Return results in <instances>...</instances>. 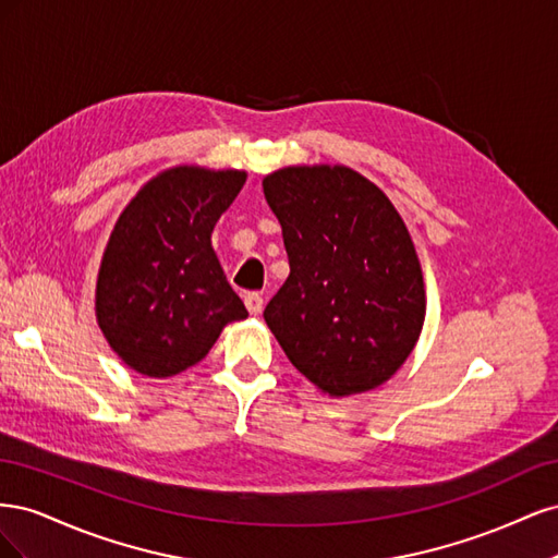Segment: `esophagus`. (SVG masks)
<instances>
[{"instance_id": "34e87169", "label": "esophagus", "mask_w": 558, "mask_h": 558, "mask_svg": "<svg viewBox=\"0 0 558 558\" xmlns=\"http://www.w3.org/2000/svg\"><path fill=\"white\" fill-rule=\"evenodd\" d=\"M244 305L248 310V314H260L265 307V300L260 293H246L244 295Z\"/></svg>"}]
</instances>
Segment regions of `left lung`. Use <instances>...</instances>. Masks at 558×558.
Returning a JSON list of instances; mask_svg holds the SVG:
<instances>
[{"label": "left lung", "instance_id": "left-lung-1", "mask_svg": "<svg viewBox=\"0 0 558 558\" xmlns=\"http://www.w3.org/2000/svg\"><path fill=\"white\" fill-rule=\"evenodd\" d=\"M291 275L263 312L289 361L344 398L391 379L412 353L426 291L408 226L373 181L344 165L263 179Z\"/></svg>", "mask_w": 558, "mask_h": 558}]
</instances>
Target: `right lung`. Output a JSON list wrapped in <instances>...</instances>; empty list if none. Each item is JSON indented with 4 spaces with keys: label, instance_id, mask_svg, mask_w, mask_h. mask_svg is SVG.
I'll list each match as a JSON object with an SVG mask.
<instances>
[{
    "label": "right lung",
    "instance_id": "add662e5",
    "mask_svg": "<svg viewBox=\"0 0 558 558\" xmlns=\"http://www.w3.org/2000/svg\"><path fill=\"white\" fill-rule=\"evenodd\" d=\"M246 172L179 165L150 179L118 216L97 275L95 314L109 347L144 377H174L248 316L211 232Z\"/></svg>",
    "mask_w": 558,
    "mask_h": 558
}]
</instances>
